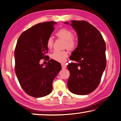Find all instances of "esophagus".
I'll use <instances>...</instances> for the list:
<instances>
[{"mask_svg": "<svg viewBox=\"0 0 121 121\" xmlns=\"http://www.w3.org/2000/svg\"><path fill=\"white\" fill-rule=\"evenodd\" d=\"M62 69H65L66 68V65L65 64H62Z\"/></svg>", "mask_w": 121, "mask_h": 121, "instance_id": "1", "label": "esophagus"}]
</instances>
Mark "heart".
I'll use <instances>...</instances> for the list:
<instances>
[{"label":"heart","mask_w":121,"mask_h":121,"mask_svg":"<svg viewBox=\"0 0 121 121\" xmlns=\"http://www.w3.org/2000/svg\"><path fill=\"white\" fill-rule=\"evenodd\" d=\"M56 36L65 40V47L69 50H73L76 46V42L73 39V34L71 31L67 29H61L56 33ZM46 45L48 49H51L53 46V39L52 37H49L46 40ZM68 53L66 51H56L51 55V58L56 62L64 63L66 61Z\"/></svg>","instance_id":"heart-1"}]
</instances>
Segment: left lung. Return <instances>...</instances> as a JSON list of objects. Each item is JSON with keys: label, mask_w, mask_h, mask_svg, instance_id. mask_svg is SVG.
I'll return each instance as SVG.
<instances>
[{"label": "left lung", "mask_w": 121, "mask_h": 121, "mask_svg": "<svg viewBox=\"0 0 121 121\" xmlns=\"http://www.w3.org/2000/svg\"><path fill=\"white\" fill-rule=\"evenodd\" d=\"M71 26L78 36L77 47L67 65L70 71L68 87L73 94L84 95L97 88L106 67V46L101 33L84 20H71ZM69 24L68 22H65Z\"/></svg>", "instance_id": "8db88e82"}]
</instances>
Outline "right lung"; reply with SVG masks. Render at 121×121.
Returning a JSON list of instances; mask_svg holds the SVG:
<instances>
[{"mask_svg":"<svg viewBox=\"0 0 121 121\" xmlns=\"http://www.w3.org/2000/svg\"><path fill=\"white\" fill-rule=\"evenodd\" d=\"M55 22L37 24L20 35L14 50L15 72L18 81L27 95L42 97L51 92L52 82L62 66L50 60L46 66L39 64L48 52L46 43L55 30Z\"/></svg>","mask_w":121,"mask_h":121,"instance_id":"1","label":"right lung"}]
</instances>
